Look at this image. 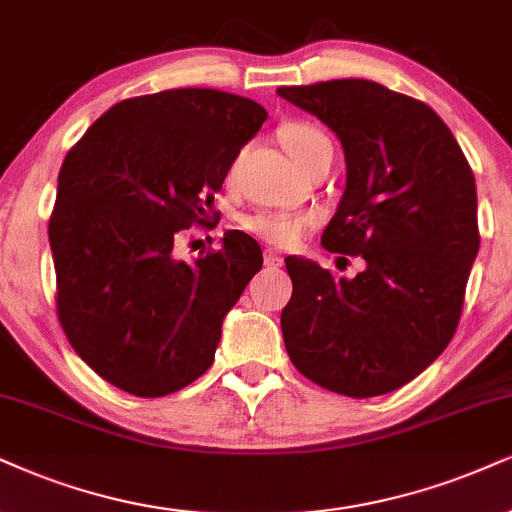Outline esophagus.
Here are the masks:
<instances>
[{
  "mask_svg": "<svg viewBox=\"0 0 512 512\" xmlns=\"http://www.w3.org/2000/svg\"><path fill=\"white\" fill-rule=\"evenodd\" d=\"M263 261H266L268 268H280V266H282V256L277 254L275 249H266V251H263Z\"/></svg>",
  "mask_w": 512,
  "mask_h": 512,
  "instance_id": "obj_1",
  "label": "esophagus"
}]
</instances>
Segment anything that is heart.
Instances as JSON below:
<instances>
[{"mask_svg": "<svg viewBox=\"0 0 512 512\" xmlns=\"http://www.w3.org/2000/svg\"><path fill=\"white\" fill-rule=\"evenodd\" d=\"M280 140L285 144L289 154L294 156L296 163L304 161L315 147L330 142L323 130L304 121L282 125ZM313 223H315L313 213H299V211H254L242 218V227L246 232H251V235L266 239V242L277 244V246L296 244L299 242V237L304 235L306 227H311Z\"/></svg>", "mask_w": 512, "mask_h": 512, "instance_id": "heart-1", "label": "heart"}]
</instances>
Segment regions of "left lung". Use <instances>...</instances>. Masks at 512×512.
I'll use <instances>...</instances> for the list:
<instances>
[{"mask_svg":"<svg viewBox=\"0 0 512 512\" xmlns=\"http://www.w3.org/2000/svg\"><path fill=\"white\" fill-rule=\"evenodd\" d=\"M277 94L342 142L346 189L320 242L365 261L353 280H337L318 263L287 258V353L334 394H389L456 334L479 251L475 175L430 106L380 82L327 80Z\"/></svg>","mask_w":512,"mask_h":512,"instance_id":"1","label":"left lung"}]
</instances>
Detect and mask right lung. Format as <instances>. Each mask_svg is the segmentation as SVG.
<instances>
[{
  "instance_id": "right-lung-1",
  "label": "right lung",
  "mask_w": 512,
  "mask_h": 512,
  "mask_svg": "<svg viewBox=\"0 0 512 512\" xmlns=\"http://www.w3.org/2000/svg\"><path fill=\"white\" fill-rule=\"evenodd\" d=\"M266 118L261 104L206 87L144 94L111 106L63 159L49 218L56 313L113 387L156 399L211 368L261 246L227 230L192 263L173 246L211 223L213 194Z\"/></svg>"
}]
</instances>
